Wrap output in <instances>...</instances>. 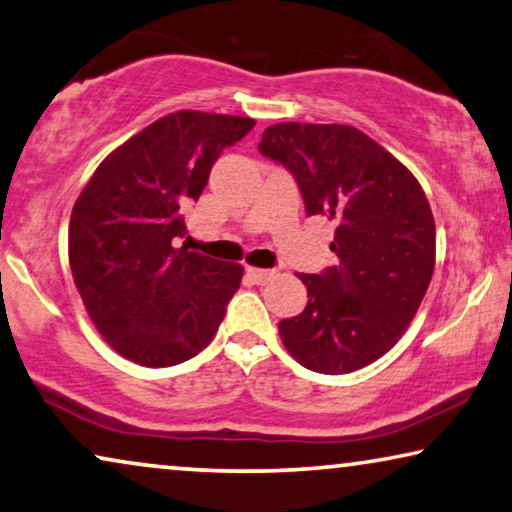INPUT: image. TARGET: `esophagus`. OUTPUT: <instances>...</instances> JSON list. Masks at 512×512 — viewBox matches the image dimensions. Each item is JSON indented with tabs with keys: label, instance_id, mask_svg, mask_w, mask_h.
<instances>
[{
	"label": "esophagus",
	"instance_id": "34e87169",
	"mask_svg": "<svg viewBox=\"0 0 512 512\" xmlns=\"http://www.w3.org/2000/svg\"><path fill=\"white\" fill-rule=\"evenodd\" d=\"M249 272V277L251 279H254L256 281V284H268V281L270 279H274V277H277V270H263V268H249L247 270Z\"/></svg>",
	"mask_w": 512,
	"mask_h": 512
}]
</instances>
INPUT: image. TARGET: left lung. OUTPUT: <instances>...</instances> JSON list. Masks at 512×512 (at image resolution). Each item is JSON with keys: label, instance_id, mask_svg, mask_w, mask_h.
<instances>
[{"label": "left lung", "instance_id": "8db88e82", "mask_svg": "<svg viewBox=\"0 0 512 512\" xmlns=\"http://www.w3.org/2000/svg\"><path fill=\"white\" fill-rule=\"evenodd\" d=\"M258 152L295 177L305 212L337 224L339 265L298 274L302 314L279 323L302 367L348 374L388 353L416 316L434 272L432 207L411 170L346 124L268 127Z\"/></svg>", "mask_w": 512, "mask_h": 512}]
</instances>
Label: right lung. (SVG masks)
Returning a JSON list of instances; mask_svg holds the SVG:
<instances>
[{
	"label": "right lung",
	"instance_id": "add662e5",
	"mask_svg": "<svg viewBox=\"0 0 512 512\" xmlns=\"http://www.w3.org/2000/svg\"><path fill=\"white\" fill-rule=\"evenodd\" d=\"M254 120L180 110L103 159L78 196L69 263L103 339L138 365L170 367L212 342L242 265L175 249L184 207L203 194L214 161Z\"/></svg>",
	"mask_w": 512,
	"mask_h": 512
}]
</instances>
